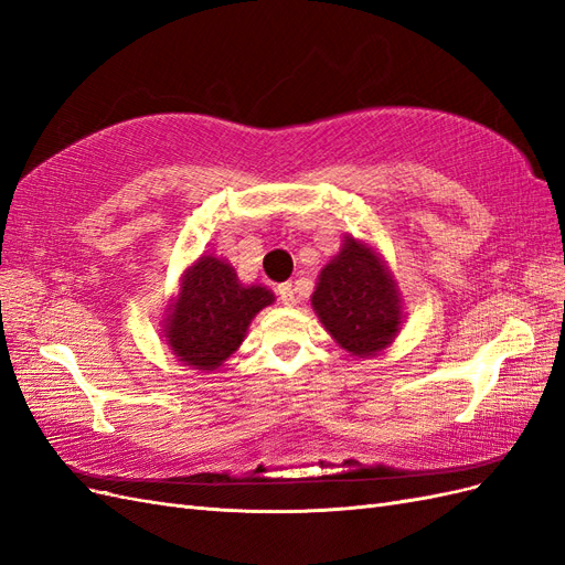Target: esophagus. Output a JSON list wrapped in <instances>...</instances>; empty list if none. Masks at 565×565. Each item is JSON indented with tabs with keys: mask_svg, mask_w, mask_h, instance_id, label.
<instances>
[{
	"mask_svg": "<svg viewBox=\"0 0 565 565\" xmlns=\"http://www.w3.org/2000/svg\"><path fill=\"white\" fill-rule=\"evenodd\" d=\"M297 292H295V285L292 282H282V285H278V297H280V301L285 303V306H295L297 303V297H295Z\"/></svg>",
	"mask_w": 565,
	"mask_h": 565,
	"instance_id": "1",
	"label": "esophagus"
}]
</instances>
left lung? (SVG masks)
<instances>
[{
    "instance_id": "1",
    "label": "left lung",
    "mask_w": 565,
    "mask_h": 565,
    "mask_svg": "<svg viewBox=\"0 0 565 565\" xmlns=\"http://www.w3.org/2000/svg\"><path fill=\"white\" fill-rule=\"evenodd\" d=\"M311 306L337 344L358 358L384 351L403 322L398 285L382 256L351 235L320 270Z\"/></svg>"
}]
</instances>
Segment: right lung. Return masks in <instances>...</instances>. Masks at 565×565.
Segmentation results:
<instances>
[{
    "instance_id": "1",
    "label": "right lung",
    "mask_w": 565,
    "mask_h": 565,
    "mask_svg": "<svg viewBox=\"0 0 565 565\" xmlns=\"http://www.w3.org/2000/svg\"><path fill=\"white\" fill-rule=\"evenodd\" d=\"M276 301L262 285H243L228 262L202 254L185 268L164 318L172 353L193 370H216L237 351L252 318Z\"/></svg>"
}]
</instances>
